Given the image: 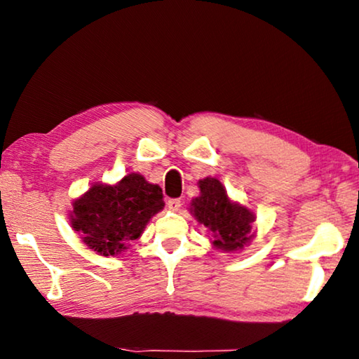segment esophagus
Instances as JSON below:
<instances>
[{
	"mask_svg": "<svg viewBox=\"0 0 359 359\" xmlns=\"http://www.w3.org/2000/svg\"><path fill=\"white\" fill-rule=\"evenodd\" d=\"M166 205H168V209H169V210L177 212V210L180 209V205H182V201H180V199H168Z\"/></svg>",
	"mask_w": 359,
	"mask_h": 359,
	"instance_id": "obj_1",
	"label": "esophagus"
}]
</instances>
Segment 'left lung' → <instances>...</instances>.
Returning <instances> with one entry per match:
<instances>
[{"label": "left lung", "mask_w": 359, "mask_h": 359, "mask_svg": "<svg viewBox=\"0 0 359 359\" xmlns=\"http://www.w3.org/2000/svg\"><path fill=\"white\" fill-rule=\"evenodd\" d=\"M198 187L199 196L191 199L190 214L210 231L212 247L224 253L241 252L257 234L255 212L233 201L217 177L201 179Z\"/></svg>", "instance_id": "obj_1"}]
</instances>
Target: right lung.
Instances as JSON below:
<instances>
[{
  "mask_svg": "<svg viewBox=\"0 0 359 359\" xmlns=\"http://www.w3.org/2000/svg\"><path fill=\"white\" fill-rule=\"evenodd\" d=\"M163 208L161 188L130 172L117 184L95 182L72 201L69 222L90 250L115 257L141 238L151 217Z\"/></svg>",
  "mask_w": 359,
  "mask_h": 359,
  "instance_id": "1",
  "label": "right lung"
}]
</instances>
